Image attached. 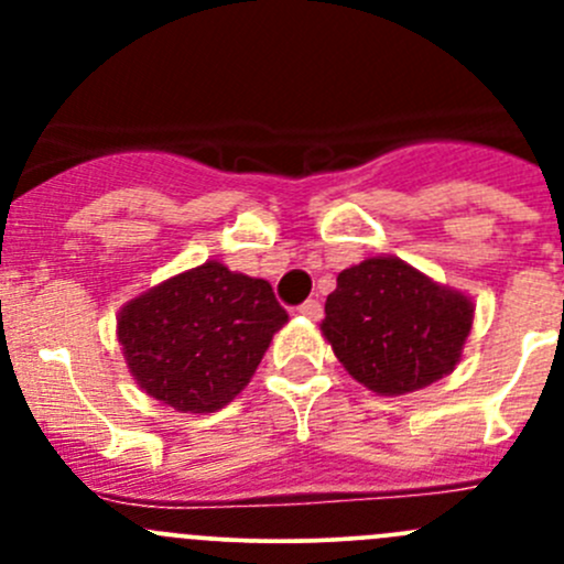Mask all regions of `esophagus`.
I'll return each instance as SVG.
<instances>
[{
    "label": "esophagus",
    "instance_id": "esophagus-1",
    "mask_svg": "<svg viewBox=\"0 0 564 564\" xmlns=\"http://www.w3.org/2000/svg\"><path fill=\"white\" fill-rule=\"evenodd\" d=\"M297 314L311 318V322H318V318H322V303H318V300H305L297 308Z\"/></svg>",
    "mask_w": 564,
    "mask_h": 564
}]
</instances>
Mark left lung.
Instances as JSON below:
<instances>
[{
    "mask_svg": "<svg viewBox=\"0 0 564 564\" xmlns=\"http://www.w3.org/2000/svg\"><path fill=\"white\" fill-rule=\"evenodd\" d=\"M475 322L471 297L398 256L338 272L322 335L351 379L379 395H406L453 373Z\"/></svg>",
    "mask_w": 564,
    "mask_h": 564,
    "instance_id": "left-lung-1",
    "label": "left lung"
}]
</instances>
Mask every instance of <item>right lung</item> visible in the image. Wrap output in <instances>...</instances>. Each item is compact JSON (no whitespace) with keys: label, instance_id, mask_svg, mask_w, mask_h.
<instances>
[{"label":"right lung","instance_id":"1","mask_svg":"<svg viewBox=\"0 0 564 564\" xmlns=\"http://www.w3.org/2000/svg\"><path fill=\"white\" fill-rule=\"evenodd\" d=\"M286 322L264 278L213 259L128 300L117 340L147 395L176 412L207 414L246 390Z\"/></svg>","mask_w":564,"mask_h":564}]
</instances>
